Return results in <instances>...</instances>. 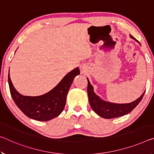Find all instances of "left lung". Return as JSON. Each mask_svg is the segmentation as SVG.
Here are the masks:
<instances>
[{
  "instance_id": "left-lung-1",
  "label": "left lung",
  "mask_w": 154,
  "mask_h": 154,
  "mask_svg": "<svg viewBox=\"0 0 154 154\" xmlns=\"http://www.w3.org/2000/svg\"><path fill=\"white\" fill-rule=\"evenodd\" d=\"M130 38L134 39L132 35H130ZM135 40V39H134ZM136 42L137 40H135ZM139 43V42H138ZM140 44V43H139ZM88 79V99L90 106L93 111L98 114L99 116L102 118L109 119H114L117 117L123 116L130 113L131 111L137 106V105L140 103L144 96L145 91L143 92V94L135 101L128 103H116L108 102L102 99L101 98L95 94L94 92V88L92 86Z\"/></svg>"
}]
</instances>
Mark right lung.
Masks as SVG:
<instances>
[{
  "label": "right lung",
  "instance_id": "obj_1",
  "mask_svg": "<svg viewBox=\"0 0 154 154\" xmlns=\"http://www.w3.org/2000/svg\"><path fill=\"white\" fill-rule=\"evenodd\" d=\"M77 67L67 73L57 86L40 96H24L14 88L9 76L8 82L11 97L18 108L29 118L39 121H50L64 110L66 96L74 78L79 75Z\"/></svg>",
  "mask_w": 154,
  "mask_h": 154
}]
</instances>
